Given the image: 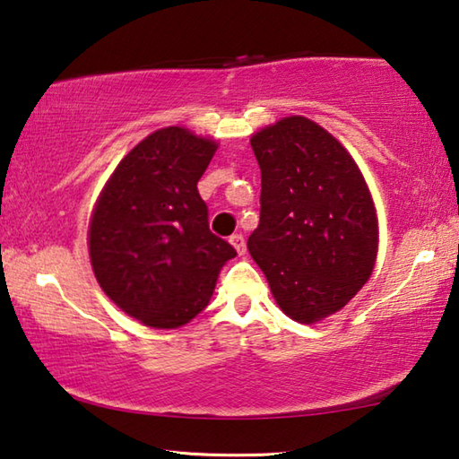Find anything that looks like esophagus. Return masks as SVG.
Segmentation results:
<instances>
[{
  "label": "esophagus",
  "mask_w": 459,
  "mask_h": 459,
  "mask_svg": "<svg viewBox=\"0 0 459 459\" xmlns=\"http://www.w3.org/2000/svg\"><path fill=\"white\" fill-rule=\"evenodd\" d=\"M230 244L236 247L238 255H244V254H246V239H244V236H242V234H234V236H230Z\"/></svg>",
  "instance_id": "obj_1"
}]
</instances>
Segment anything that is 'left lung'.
<instances>
[{
	"mask_svg": "<svg viewBox=\"0 0 459 459\" xmlns=\"http://www.w3.org/2000/svg\"><path fill=\"white\" fill-rule=\"evenodd\" d=\"M250 143L262 195L247 250L284 315L312 325L373 274L379 228L371 193L349 151L310 118L286 117Z\"/></svg>",
	"mask_w": 459,
	"mask_h": 459,
	"instance_id": "8db88e82",
	"label": "left lung"
}]
</instances>
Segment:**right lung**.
Returning a JSON list of instances; mask_svg holds the SVG:
<instances>
[{
    "instance_id": "right-lung-1",
    "label": "right lung",
    "mask_w": 459,
    "mask_h": 459,
    "mask_svg": "<svg viewBox=\"0 0 459 459\" xmlns=\"http://www.w3.org/2000/svg\"><path fill=\"white\" fill-rule=\"evenodd\" d=\"M215 149L187 128H159L120 160L94 205V276L120 310L147 326L187 325L207 307L223 264L236 258L209 231L197 191Z\"/></svg>"
}]
</instances>
